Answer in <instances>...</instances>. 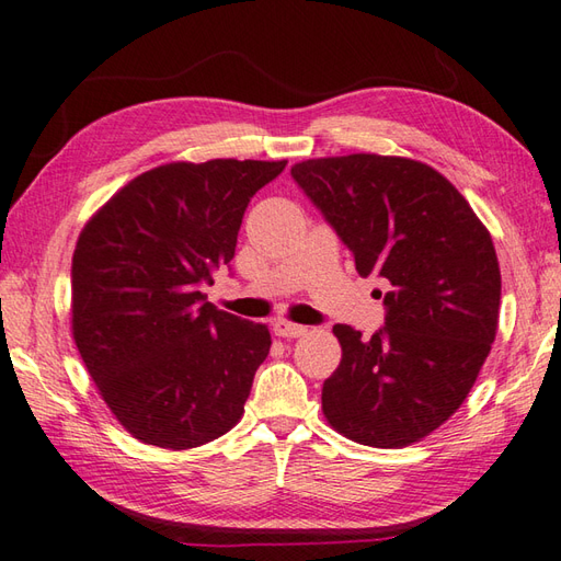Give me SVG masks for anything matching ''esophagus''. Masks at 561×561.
<instances>
[{
    "label": "esophagus",
    "mask_w": 561,
    "mask_h": 561,
    "mask_svg": "<svg viewBox=\"0 0 561 561\" xmlns=\"http://www.w3.org/2000/svg\"><path fill=\"white\" fill-rule=\"evenodd\" d=\"M273 331L280 339H300V335L307 333V327H300V323H290V321H276L273 323Z\"/></svg>",
    "instance_id": "esophagus-1"
}]
</instances>
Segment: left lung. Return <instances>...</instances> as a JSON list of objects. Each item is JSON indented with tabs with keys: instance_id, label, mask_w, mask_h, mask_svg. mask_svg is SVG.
<instances>
[{
	"instance_id": "left-lung-1",
	"label": "left lung",
	"mask_w": 561,
	"mask_h": 561,
	"mask_svg": "<svg viewBox=\"0 0 561 561\" xmlns=\"http://www.w3.org/2000/svg\"><path fill=\"white\" fill-rule=\"evenodd\" d=\"M290 175L351 249L359 276L389 285L383 329L369 341L347 323L333 327L343 357L323 381V417L375 449L425 439L466 401L492 351L502 273L488 228L420 160L314 158Z\"/></svg>"
}]
</instances>
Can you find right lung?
Returning a JSON list of instances; mask_svg holds the SVG:
<instances>
[{
	"label": "right lung",
	"mask_w": 561,
	"mask_h": 561,
	"mask_svg": "<svg viewBox=\"0 0 561 561\" xmlns=\"http://www.w3.org/2000/svg\"><path fill=\"white\" fill-rule=\"evenodd\" d=\"M288 160L158 165L95 210L71 259V333L134 439L184 451L238 425L271 347L264 323L206 302L242 216Z\"/></svg>",
	"instance_id": "right-lung-1"
}]
</instances>
